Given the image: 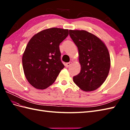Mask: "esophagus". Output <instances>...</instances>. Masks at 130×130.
<instances>
[{"instance_id":"esophagus-1","label":"esophagus","mask_w":130,"mask_h":130,"mask_svg":"<svg viewBox=\"0 0 130 130\" xmlns=\"http://www.w3.org/2000/svg\"><path fill=\"white\" fill-rule=\"evenodd\" d=\"M71 64V62H67V63H66L65 64V66H66V67L67 68H68L69 67V66Z\"/></svg>"}]
</instances>
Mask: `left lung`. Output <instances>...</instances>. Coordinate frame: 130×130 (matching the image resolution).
I'll return each instance as SVG.
<instances>
[{"instance_id":"8db88e82","label":"left lung","mask_w":130,"mask_h":130,"mask_svg":"<svg viewBox=\"0 0 130 130\" xmlns=\"http://www.w3.org/2000/svg\"><path fill=\"white\" fill-rule=\"evenodd\" d=\"M78 47L80 72L73 77L76 85L85 92L96 90L108 75L111 60L106 46L96 36L84 30H69Z\"/></svg>"}]
</instances>
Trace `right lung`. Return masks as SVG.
Here are the masks:
<instances>
[{
  "label": "right lung",
  "instance_id": "1",
  "mask_svg": "<svg viewBox=\"0 0 130 130\" xmlns=\"http://www.w3.org/2000/svg\"><path fill=\"white\" fill-rule=\"evenodd\" d=\"M68 35V29L51 28L37 33L29 40L22 64L27 80L35 88L45 89L50 86L64 68L59 45Z\"/></svg>",
  "mask_w": 130,
  "mask_h": 130
}]
</instances>
